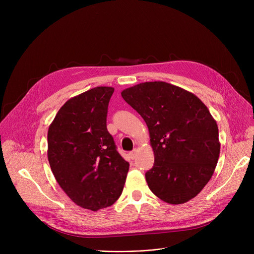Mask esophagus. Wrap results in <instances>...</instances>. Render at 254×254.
Wrapping results in <instances>:
<instances>
[{
  "label": "esophagus",
  "instance_id": "obj_1",
  "mask_svg": "<svg viewBox=\"0 0 254 254\" xmlns=\"http://www.w3.org/2000/svg\"><path fill=\"white\" fill-rule=\"evenodd\" d=\"M136 154H137V149H134V150H132L131 152H129V153H128V156H129V158L134 159V158L136 157Z\"/></svg>",
  "mask_w": 254,
  "mask_h": 254
}]
</instances>
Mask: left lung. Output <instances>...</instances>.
<instances>
[{"mask_svg": "<svg viewBox=\"0 0 254 254\" xmlns=\"http://www.w3.org/2000/svg\"><path fill=\"white\" fill-rule=\"evenodd\" d=\"M147 125L154 165L145 177L162 201L179 205L196 196L211 179L220 153L218 127L192 92L164 81L122 91Z\"/></svg>", "mask_w": 254, "mask_h": 254, "instance_id": "1", "label": "left lung"}]
</instances>
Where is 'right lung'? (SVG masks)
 <instances>
[{"label":"right lung","instance_id":"1","mask_svg":"<svg viewBox=\"0 0 254 254\" xmlns=\"http://www.w3.org/2000/svg\"><path fill=\"white\" fill-rule=\"evenodd\" d=\"M113 91L98 86L71 98L48 128L47 157L53 175L76 205L91 211L117 201L129 168L107 130Z\"/></svg>","mask_w":254,"mask_h":254}]
</instances>
